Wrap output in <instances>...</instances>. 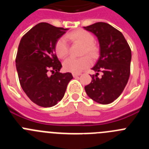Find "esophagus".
<instances>
[{"label":"esophagus","mask_w":149,"mask_h":149,"mask_svg":"<svg viewBox=\"0 0 149 149\" xmlns=\"http://www.w3.org/2000/svg\"><path fill=\"white\" fill-rule=\"evenodd\" d=\"M72 75H73V77H78V76H80L81 75V74L80 73H73L72 74Z\"/></svg>","instance_id":"1"}]
</instances>
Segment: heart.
<instances>
[{
	"instance_id": "obj_1",
	"label": "heart",
	"mask_w": 149,
	"mask_h": 149,
	"mask_svg": "<svg viewBox=\"0 0 149 149\" xmlns=\"http://www.w3.org/2000/svg\"><path fill=\"white\" fill-rule=\"evenodd\" d=\"M65 38L72 42H79L84 45L82 55L87 54L91 58L95 59L98 56V49L93 43L94 37L89 32L84 30H75L65 36ZM55 52L60 58H65L68 54V45L65 38H60L55 44ZM92 64L90 58L84 56L81 58L69 57L63 62V68L66 72L79 73L87 68Z\"/></svg>"
}]
</instances>
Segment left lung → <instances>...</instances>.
Returning a JSON list of instances; mask_svg holds the SVG:
<instances>
[{
  "instance_id": "1",
  "label": "left lung",
  "mask_w": 149,
  "mask_h": 149,
  "mask_svg": "<svg viewBox=\"0 0 149 149\" xmlns=\"http://www.w3.org/2000/svg\"><path fill=\"white\" fill-rule=\"evenodd\" d=\"M97 36L100 45V56L92 69L93 80L84 87L93 101L107 104L115 101L123 92L131 72V50L122 33L104 22H97L84 27ZM102 72L99 78L98 72Z\"/></svg>"
}]
</instances>
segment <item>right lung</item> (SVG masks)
Segmentation results:
<instances>
[{
	"label": "right lung",
	"instance_id": "obj_1",
	"mask_svg": "<svg viewBox=\"0 0 149 149\" xmlns=\"http://www.w3.org/2000/svg\"><path fill=\"white\" fill-rule=\"evenodd\" d=\"M67 30L42 22L24 34L18 45L15 64L21 86L40 107H51L61 101L73 78L69 72L60 73L62 64L55 54L56 41Z\"/></svg>",
	"mask_w": 149,
	"mask_h": 149
}]
</instances>
